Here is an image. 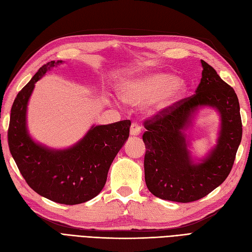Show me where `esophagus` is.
Listing matches in <instances>:
<instances>
[{
  "instance_id": "34e87169",
  "label": "esophagus",
  "mask_w": 252,
  "mask_h": 252,
  "mask_svg": "<svg viewBox=\"0 0 252 252\" xmlns=\"http://www.w3.org/2000/svg\"><path fill=\"white\" fill-rule=\"evenodd\" d=\"M140 133H141L140 125L138 123H135V122H133L130 126V134L131 135H139Z\"/></svg>"
}]
</instances>
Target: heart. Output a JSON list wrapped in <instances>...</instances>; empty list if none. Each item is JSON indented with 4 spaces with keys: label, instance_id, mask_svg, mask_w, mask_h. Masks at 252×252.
<instances>
[{
    "label": "heart",
    "instance_id": "b5f03b06",
    "mask_svg": "<svg viewBox=\"0 0 252 252\" xmlns=\"http://www.w3.org/2000/svg\"><path fill=\"white\" fill-rule=\"evenodd\" d=\"M184 90V82L171 74L158 72L126 82L121 88V94L132 104L152 101L156 109L161 110L180 97Z\"/></svg>",
    "mask_w": 252,
    "mask_h": 252
}]
</instances>
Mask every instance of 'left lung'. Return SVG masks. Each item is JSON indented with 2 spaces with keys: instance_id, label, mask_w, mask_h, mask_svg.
Instances as JSON below:
<instances>
[{
  "instance_id": "obj_1",
  "label": "left lung",
  "mask_w": 252,
  "mask_h": 252,
  "mask_svg": "<svg viewBox=\"0 0 252 252\" xmlns=\"http://www.w3.org/2000/svg\"><path fill=\"white\" fill-rule=\"evenodd\" d=\"M202 79L195 94L173 103L144 121L146 147L145 182L149 191L162 200L190 203L210 193L230 173L242 140L239 98L215 68L201 61ZM216 107L222 129L216 149L201 164L192 163L184 130L199 105Z\"/></svg>"
}]
</instances>
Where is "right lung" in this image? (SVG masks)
I'll return each instance as SVG.
<instances>
[{"label": "right lung", "instance_id": "right-lung-1", "mask_svg": "<svg viewBox=\"0 0 252 252\" xmlns=\"http://www.w3.org/2000/svg\"><path fill=\"white\" fill-rule=\"evenodd\" d=\"M62 61L43 65L22 88L11 107L8 127L10 154L29 187L46 199L77 205L94 199L103 189L112 161L129 136L130 120L93 127L75 146L51 150L27 133L26 108L34 84Z\"/></svg>", "mask_w": 252, "mask_h": 252}]
</instances>
